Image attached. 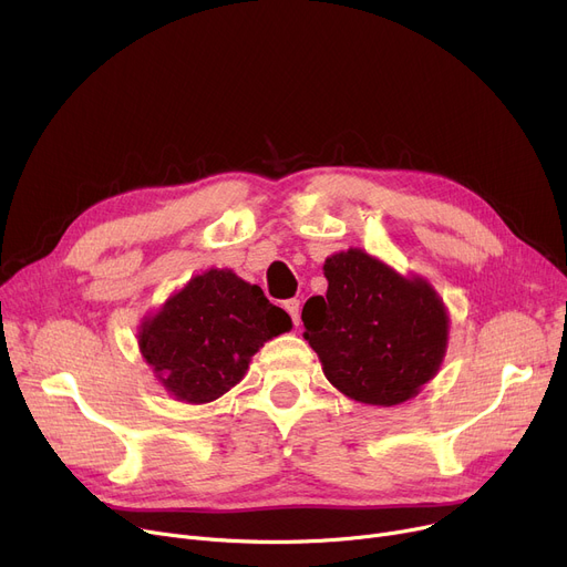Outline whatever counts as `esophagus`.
<instances>
[{
    "instance_id": "34e87169",
    "label": "esophagus",
    "mask_w": 567,
    "mask_h": 567,
    "mask_svg": "<svg viewBox=\"0 0 567 567\" xmlns=\"http://www.w3.org/2000/svg\"><path fill=\"white\" fill-rule=\"evenodd\" d=\"M299 308H301V301H299V299H289V301H285V310L289 312V317H291L293 326H299V321H301Z\"/></svg>"
}]
</instances>
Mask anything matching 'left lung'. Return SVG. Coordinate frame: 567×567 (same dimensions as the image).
<instances>
[{"instance_id":"1","label":"left lung","mask_w":567,"mask_h":567,"mask_svg":"<svg viewBox=\"0 0 567 567\" xmlns=\"http://www.w3.org/2000/svg\"><path fill=\"white\" fill-rule=\"evenodd\" d=\"M329 291L303 306V338L326 379L347 398L395 406L439 372L449 347V312L434 287L349 248L323 264Z\"/></svg>"}]
</instances>
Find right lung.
<instances>
[{
    "label": "right lung",
    "mask_w": 567,
    "mask_h": 567,
    "mask_svg": "<svg viewBox=\"0 0 567 567\" xmlns=\"http://www.w3.org/2000/svg\"><path fill=\"white\" fill-rule=\"evenodd\" d=\"M291 329L289 315L257 285L212 268L140 326L142 359L165 391L188 404H206L244 379L252 355Z\"/></svg>",
    "instance_id": "add662e5"
}]
</instances>
